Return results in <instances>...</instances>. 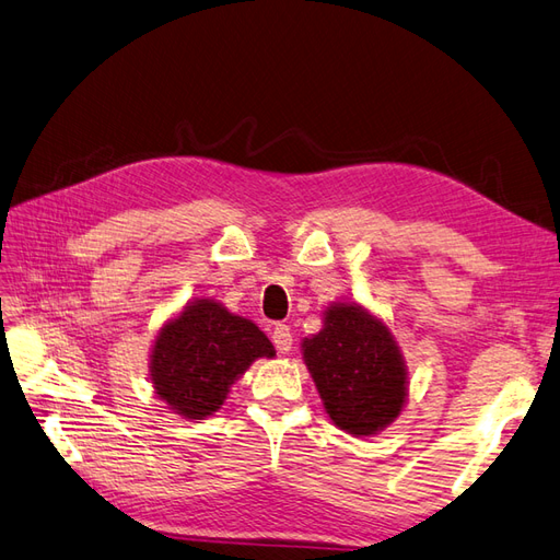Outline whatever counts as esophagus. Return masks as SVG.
<instances>
[{
  "mask_svg": "<svg viewBox=\"0 0 560 560\" xmlns=\"http://www.w3.org/2000/svg\"><path fill=\"white\" fill-rule=\"evenodd\" d=\"M271 340H275V346L281 354H289L291 348H293V334L291 328L285 324H277L275 331H271Z\"/></svg>",
  "mask_w": 560,
  "mask_h": 560,
  "instance_id": "1",
  "label": "esophagus"
}]
</instances>
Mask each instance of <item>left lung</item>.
<instances>
[{
    "instance_id": "left-lung-1",
    "label": "left lung",
    "mask_w": 560,
    "mask_h": 560,
    "mask_svg": "<svg viewBox=\"0 0 560 560\" xmlns=\"http://www.w3.org/2000/svg\"><path fill=\"white\" fill-rule=\"evenodd\" d=\"M322 324L300 348L324 411L354 438L378 435L409 397L402 350L388 324L360 303H331Z\"/></svg>"
}]
</instances>
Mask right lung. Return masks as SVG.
I'll use <instances>...</instances> for the list:
<instances>
[{"label": "right lung", "instance_id": "add662e5", "mask_svg": "<svg viewBox=\"0 0 560 560\" xmlns=\"http://www.w3.org/2000/svg\"><path fill=\"white\" fill-rule=\"evenodd\" d=\"M275 354L257 324L218 300L196 298L158 328L149 378L167 409L186 421H203L224 405L232 385L255 360Z\"/></svg>", "mask_w": 560, "mask_h": 560}]
</instances>
